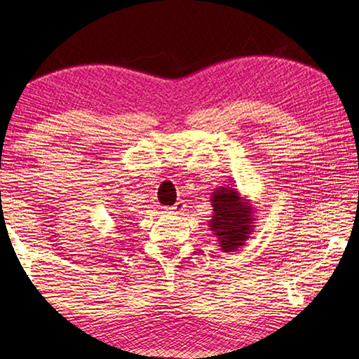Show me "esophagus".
Returning a JSON list of instances; mask_svg holds the SVG:
<instances>
[{"label":"esophagus","instance_id":"1","mask_svg":"<svg viewBox=\"0 0 359 359\" xmlns=\"http://www.w3.org/2000/svg\"><path fill=\"white\" fill-rule=\"evenodd\" d=\"M185 207H187V205L184 202H177L175 205H172V207L170 208V211H172V212H182V211L185 210Z\"/></svg>","mask_w":359,"mask_h":359}]
</instances>
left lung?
Segmentation results:
<instances>
[{
  "instance_id": "8db88e82",
  "label": "left lung",
  "mask_w": 359,
  "mask_h": 359,
  "mask_svg": "<svg viewBox=\"0 0 359 359\" xmlns=\"http://www.w3.org/2000/svg\"><path fill=\"white\" fill-rule=\"evenodd\" d=\"M212 216L208 226L216 236L219 248L224 253L238 251L245 245L255 230V207L243 197L238 188L217 187L211 193Z\"/></svg>"
}]
</instances>
